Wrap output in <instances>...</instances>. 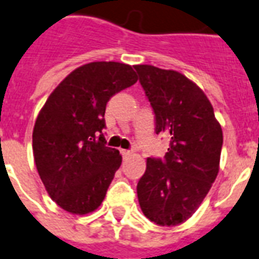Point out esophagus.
Returning a JSON list of instances; mask_svg holds the SVG:
<instances>
[{
  "label": "esophagus",
  "instance_id": "34e87169",
  "mask_svg": "<svg viewBox=\"0 0 259 259\" xmlns=\"http://www.w3.org/2000/svg\"><path fill=\"white\" fill-rule=\"evenodd\" d=\"M121 155H123V158H128L130 155H132V152L131 151H128V150H121Z\"/></svg>",
  "mask_w": 259,
  "mask_h": 259
}]
</instances>
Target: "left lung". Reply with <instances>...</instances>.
Wrapping results in <instances>:
<instances>
[{"mask_svg": "<svg viewBox=\"0 0 259 259\" xmlns=\"http://www.w3.org/2000/svg\"><path fill=\"white\" fill-rule=\"evenodd\" d=\"M135 70L155 113V131L170 138L163 161L147 158L138 200L147 219L173 227L197 211L215 182L223 131L205 93L184 74L151 65Z\"/></svg>", "mask_w": 259, "mask_h": 259, "instance_id": "8db88e82", "label": "left lung"}]
</instances>
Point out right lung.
Segmentation results:
<instances>
[{"label":"right lung","mask_w":259,"mask_h":259,"mask_svg":"<svg viewBox=\"0 0 259 259\" xmlns=\"http://www.w3.org/2000/svg\"><path fill=\"white\" fill-rule=\"evenodd\" d=\"M138 81L130 65L92 62L71 71L40 109L32 134L36 169L50 197L73 215L97 209L121 165L105 146L109 98Z\"/></svg>","instance_id":"obj_1"}]
</instances>
